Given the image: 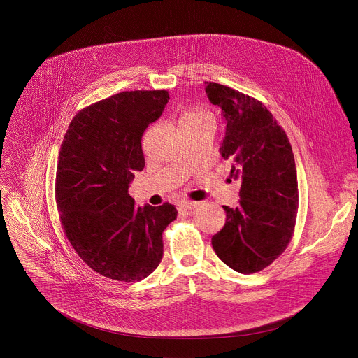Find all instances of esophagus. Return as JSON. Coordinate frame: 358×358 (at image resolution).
<instances>
[{
	"label": "esophagus",
	"instance_id": "esophagus-1",
	"mask_svg": "<svg viewBox=\"0 0 358 358\" xmlns=\"http://www.w3.org/2000/svg\"><path fill=\"white\" fill-rule=\"evenodd\" d=\"M197 206H199V203L189 201V200H185V201L179 203V209H182V210H190V209H194Z\"/></svg>",
	"mask_w": 358,
	"mask_h": 358
}]
</instances>
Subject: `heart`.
<instances>
[{
  "label": "heart",
  "instance_id": "obj_1",
  "mask_svg": "<svg viewBox=\"0 0 358 358\" xmlns=\"http://www.w3.org/2000/svg\"><path fill=\"white\" fill-rule=\"evenodd\" d=\"M201 121H212V117L209 115V113H206L205 110L201 108H190V110H186L180 120H179V124H183V122H201Z\"/></svg>",
  "mask_w": 358,
  "mask_h": 358
}]
</instances>
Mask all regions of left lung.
Masks as SVG:
<instances>
[{
	"label": "left lung",
	"mask_w": 358,
	"mask_h": 358,
	"mask_svg": "<svg viewBox=\"0 0 358 358\" xmlns=\"http://www.w3.org/2000/svg\"><path fill=\"white\" fill-rule=\"evenodd\" d=\"M209 102L222 110L226 132L219 152L241 182L237 208L223 205L226 223L212 247L233 270L251 274L281 255L291 241L298 210L295 158L284 129L254 98L205 83Z\"/></svg>",
	"instance_id": "left-lung-1"
}]
</instances>
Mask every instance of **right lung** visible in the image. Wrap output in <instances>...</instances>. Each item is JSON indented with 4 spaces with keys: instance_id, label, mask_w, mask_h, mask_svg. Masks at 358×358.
I'll return each instance as SVG.
<instances>
[{
    "instance_id": "obj_1",
    "label": "right lung",
    "mask_w": 358,
    "mask_h": 358,
    "mask_svg": "<svg viewBox=\"0 0 358 358\" xmlns=\"http://www.w3.org/2000/svg\"><path fill=\"white\" fill-rule=\"evenodd\" d=\"M169 101L166 91L120 92L80 111L64 135L56 169V204L71 247L96 273L136 282L164 252L162 231L175 205L135 206L128 194L145 168L142 136Z\"/></svg>"
}]
</instances>
